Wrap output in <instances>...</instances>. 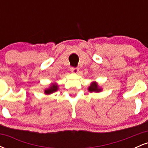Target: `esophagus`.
<instances>
[{"label":"esophagus","instance_id":"1","mask_svg":"<svg viewBox=\"0 0 148 148\" xmlns=\"http://www.w3.org/2000/svg\"><path fill=\"white\" fill-rule=\"evenodd\" d=\"M70 70L74 74H77L79 72V68H77V67H71Z\"/></svg>","mask_w":148,"mask_h":148}]
</instances>
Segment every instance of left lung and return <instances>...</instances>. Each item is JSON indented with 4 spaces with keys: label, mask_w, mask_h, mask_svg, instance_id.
I'll use <instances>...</instances> for the list:
<instances>
[{
    "label": "left lung",
    "mask_w": 148,
    "mask_h": 148,
    "mask_svg": "<svg viewBox=\"0 0 148 148\" xmlns=\"http://www.w3.org/2000/svg\"><path fill=\"white\" fill-rule=\"evenodd\" d=\"M88 91L89 92H100L102 91V88H100L98 85L97 82L96 81H92L91 83L90 86L88 88Z\"/></svg>",
    "instance_id": "left-lung-1"
}]
</instances>
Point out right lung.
I'll return each instance as SVG.
<instances>
[{
    "label": "right lung",
    "mask_w": 148,
    "mask_h": 148,
    "mask_svg": "<svg viewBox=\"0 0 148 148\" xmlns=\"http://www.w3.org/2000/svg\"><path fill=\"white\" fill-rule=\"evenodd\" d=\"M58 90V85L56 83H52L49 88H46L45 90V94L49 95H51L56 92Z\"/></svg>",
    "instance_id": "1"
}]
</instances>
